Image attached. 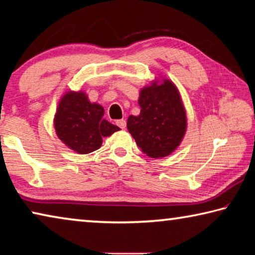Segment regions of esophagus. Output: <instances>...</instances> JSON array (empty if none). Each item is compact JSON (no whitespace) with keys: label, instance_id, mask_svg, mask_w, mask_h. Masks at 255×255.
<instances>
[{"label":"esophagus","instance_id":"1","mask_svg":"<svg viewBox=\"0 0 255 255\" xmlns=\"http://www.w3.org/2000/svg\"><path fill=\"white\" fill-rule=\"evenodd\" d=\"M116 124H118V127H120L121 128H125V127H127V121L119 120V121H116Z\"/></svg>","mask_w":255,"mask_h":255}]
</instances>
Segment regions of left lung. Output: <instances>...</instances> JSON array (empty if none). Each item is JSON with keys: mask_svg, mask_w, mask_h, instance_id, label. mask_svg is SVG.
<instances>
[{"mask_svg": "<svg viewBox=\"0 0 255 255\" xmlns=\"http://www.w3.org/2000/svg\"><path fill=\"white\" fill-rule=\"evenodd\" d=\"M155 81L140 91V114L128 116V130L142 152L162 158L176 149L186 131V114L181 96L169 80Z\"/></svg>", "mask_w": 255, "mask_h": 255, "instance_id": "left-lung-1", "label": "left lung"}]
</instances>
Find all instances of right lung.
Returning <instances> with one entry per match:
<instances>
[{
    "mask_svg": "<svg viewBox=\"0 0 255 255\" xmlns=\"http://www.w3.org/2000/svg\"><path fill=\"white\" fill-rule=\"evenodd\" d=\"M103 106L91 104L82 91H69L58 103L54 119L56 134L78 153H90L100 148L103 136H110L120 128L104 119Z\"/></svg>",
    "mask_w": 255,
    "mask_h": 255,
    "instance_id": "right-lung-1",
    "label": "right lung"
}]
</instances>
